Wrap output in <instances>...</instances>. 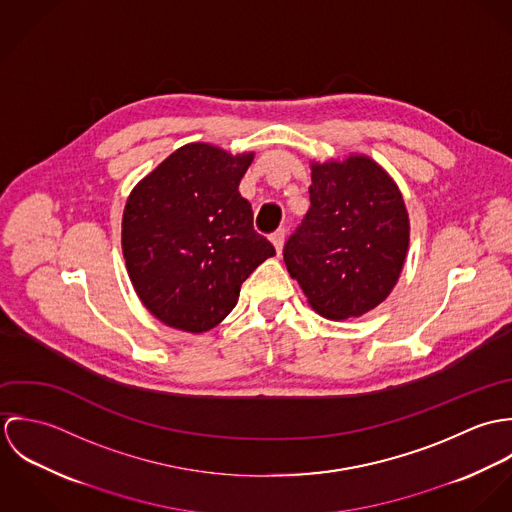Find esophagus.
Instances as JSON below:
<instances>
[{"instance_id": "esophagus-1", "label": "esophagus", "mask_w": 512, "mask_h": 512, "mask_svg": "<svg viewBox=\"0 0 512 512\" xmlns=\"http://www.w3.org/2000/svg\"><path fill=\"white\" fill-rule=\"evenodd\" d=\"M270 240H272V244L276 246V252L278 254H282V248H284V242H286V230H276L272 236H270Z\"/></svg>"}]
</instances>
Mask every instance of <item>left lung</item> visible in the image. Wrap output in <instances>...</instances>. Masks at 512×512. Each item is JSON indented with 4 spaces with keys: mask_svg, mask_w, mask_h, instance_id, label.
I'll return each instance as SVG.
<instances>
[{
    "mask_svg": "<svg viewBox=\"0 0 512 512\" xmlns=\"http://www.w3.org/2000/svg\"><path fill=\"white\" fill-rule=\"evenodd\" d=\"M311 207L284 246L288 272L327 319L359 317L396 286L410 242L400 189L370 157L311 163Z\"/></svg>",
    "mask_w": 512,
    "mask_h": 512,
    "instance_id": "left-lung-1",
    "label": "left lung"
}]
</instances>
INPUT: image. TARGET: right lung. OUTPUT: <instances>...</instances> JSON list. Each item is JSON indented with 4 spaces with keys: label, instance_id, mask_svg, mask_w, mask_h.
Wrapping results in <instances>:
<instances>
[{
    "label": "right lung",
    "instance_id": "right-lung-1",
    "mask_svg": "<svg viewBox=\"0 0 512 512\" xmlns=\"http://www.w3.org/2000/svg\"><path fill=\"white\" fill-rule=\"evenodd\" d=\"M254 153L209 144L173 151L128 197L122 250L134 290L161 323L203 333L238 301L242 282L270 256L238 185Z\"/></svg>",
    "mask_w": 512,
    "mask_h": 512
}]
</instances>
